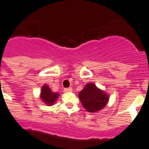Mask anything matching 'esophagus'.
<instances>
[{
  "instance_id": "obj_1",
  "label": "esophagus",
  "mask_w": 149,
  "mask_h": 149,
  "mask_svg": "<svg viewBox=\"0 0 149 149\" xmlns=\"http://www.w3.org/2000/svg\"><path fill=\"white\" fill-rule=\"evenodd\" d=\"M64 91L66 93H69V92H72V87H68V88H65L64 89Z\"/></svg>"
}]
</instances>
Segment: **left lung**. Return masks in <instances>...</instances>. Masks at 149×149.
<instances>
[{
    "label": "left lung",
    "instance_id": "1",
    "mask_svg": "<svg viewBox=\"0 0 149 149\" xmlns=\"http://www.w3.org/2000/svg\"><path fill=\"white\" fill-rule=\"evenodd\" d=\"M81 103L89 112H96L105 107L109 96L93 83L87 84L78 94Z\"/></svg>",
    "mask_w": 149,
    "mask_h": 149
}]
</instances>
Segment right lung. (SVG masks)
<instances>
[{"label":"right lung","instance_id":"add662e5","mask_svg":"<svg viewBox=\"0 0 149 149\" xmlns=\"http://www.w3.org/2000/svg\"><path fill=\"white\" fill-rule=\"evenodd\" d=\"M58 97H59V93H53L47 84H44L42 87L40 91V99L45 104L47 105H53Z\"/></svg>","mask_w":149,"mask_h":149}]
</instances>
